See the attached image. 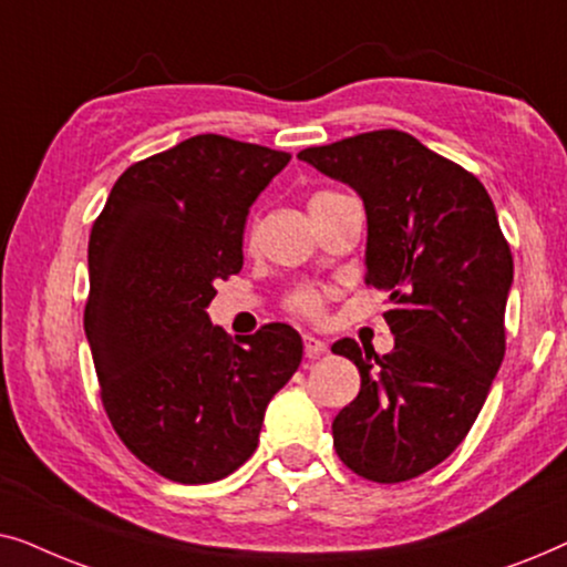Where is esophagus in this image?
I'll list each match as a JSON object with an SVG mask.
<instances>
[{
    "label": "esophagus",
    "instance_id": "obj_1",
    "mask_svg": "<svg viewBox=\"0 0 567 567\" xmlns=\"http://www.w3.org/2000/svg\"><path fill=\"white\" fill-rule=\"evenodd\" d=\"M322 353H328V343L315 336H305V355L307 359H320Z\"/></svg>",
    "mask_w": 567,
    "mask_h": 567
}]
</instances>
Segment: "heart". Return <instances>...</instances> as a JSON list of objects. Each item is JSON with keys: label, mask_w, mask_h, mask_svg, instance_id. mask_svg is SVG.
<instances>
[{"label": "heart", "mask_w": 567, "mask_h": 567, "mask_svg": "<svg viewBox=\"0 0 567 567\" xmlns=\"http://www.w3.org/2000/svg\"><path fill=\"white\" fill-rule=\"evenodd\" d=\"M338 196H343V193L320 190V193H315L312 198H309V206L322 204V200H332ZM286 305H289V309H293V312H299L305 317H320L322 307H324V299H322V291L315 289V286H297V289L289 293V299H286Z\"/></svg>", "instance_id": "heart-1"}]
</instances>
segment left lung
Segmentation results:
<instances>
[{"mask_svg":"<svg viewBox=\"0 0 567 567\" xmlns=\"http://www.w3.org/2000/svg\"><path fill=\"white\" fill-rule=\"evenodd\" d=\"M299 159L361 196L367 284L392 305V353L351 338L332 346L361 374L332 444L355 475L405 483L444 462L483 410L506 353L511 247L485 185L405 131L309 146Z\"/></svg>","mask_w":567,"mask_h":567,"instance_id":"1","label":"left lung"}]
</instances>
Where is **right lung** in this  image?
I'll list each match as a JSON object with an SVG mask.
<instances>
[{"instance_id": "obj_1", "label": "right lung", "mask_w": 567, "mask_h": 567, "mask_svg": "<svg viewBox=\"0 0 567 567\" xmlns=\"http://www.w3.org/2000/svg\"><path fill=\"white\" fill-rule=\"evenodd\" d=\"M289 159L190 136L131 165L92 224L84 332L100 398L128 452L173 483H214L250 460L301 363L291 324L231 343L206 315L214 284L243 270L250 206Z\"/></svg>"}]
</instances>
